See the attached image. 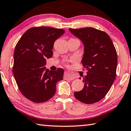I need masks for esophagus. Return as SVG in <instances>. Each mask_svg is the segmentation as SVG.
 <instances>
[{
    "label": "esophagus",
    "mask_w": 131,
    "mask_h": 131,
    "mask_svg": "<svg viewBox=\"0 0 131 131\" xmlns=\"http://www.w3.org/2000/svg\"><path fill=\"white\" fill-rule=\"evenodd\" d=\"M64 78H65L66 79L71 81V80H74L76 78V77L73 73L68 71H66L65 72H64Z\"/></svg>",
    "instance_id": "34e87169"
}]
</instances>
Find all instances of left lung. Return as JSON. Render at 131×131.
Masks as SVG:
<instances>
[{
    "instance_id": "left-lung-1",
    "label": "left lung",
    "mask_w": 131,
    "mask_h": 131,
    "mask_svg": "<svg viewBox=\"0 0 131 131\" xmlns=\"http://www.w3.org/2000/svg\"><path fill=\"white\" fill-rule=\"evenodd\" d=\"M83 43L82 59L88 69L83 90L75 92L77 100L86 104L100 101L106 95L116 76L117 56L113 43L104 31L93 27L69 29ZM81 79V77L79 78Z\"/></svg>"
}]
</instances>
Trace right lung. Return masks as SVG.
Masks as SVG:
<instances>
[{"instance_id":"obj_1","label":"right lung","mask_w":131,"mask_h":131,"mask_svg":"<svg viewBox=\"0 0 131 131\" xmlns=\"http://www.w3.org/2000/svg\"><path fill=\"white\" fill-rule=\"evenodd\" d=\"M64 30L50 27L31 28L23 34L14 53L13 73L19 90L31 101L41 103L53 97L64 70L49 71L46 59L52 57L54 41Z\"/></svg>"}]
</instances>
